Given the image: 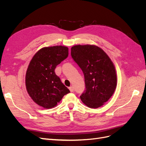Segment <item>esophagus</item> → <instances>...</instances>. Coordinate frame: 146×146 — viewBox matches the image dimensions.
Masks as SVG:
<instances>
[{
    "label": "esophagus",
    "instance_id": "34e87169",
    "mask_svg": "<svg viewBox=\"0 0 146 146\" xmlns=\"http://www.w3.org/2000/svg\"><path fill=\"white\" fill-rule=\"evenodd\" d=\"M69 90H70V92H74V88L72 87V86H70L69 88Z\"/></svg>",
    "mask_w": 146,
    "mask_h": 146
}]
</instances>
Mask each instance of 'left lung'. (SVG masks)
<instances>
[{
    "label": "left lung",
    "mask_w": 146,
    "mask_h": 146,
    "mask_svg": "<svg viewBox=\"0 0 146 146\" xmlns=\"http://www.w3.org/2000/svg\"><path fill=\"white\" fill-rule=\"evenodd\" d=\"M71 56L85 77L86 90L80 96L83 103L91 108L102 106L113 94L117 85L114 66L106 53L94 45H76Z\"/></svg>",
    "instance_id": "obj_1"
}]
</instances>
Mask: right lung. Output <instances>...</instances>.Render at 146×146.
Wrapping results in <instances>:
<instances>
[{
  "label": "right lung",
  "mask_w": 146,
  "mask_h": 146,
  "mask_svg": "<svg viewBox=\"0 0 146 146\" xmlns=\"http://www.w3.org/2000/svg\"><path fill=\"white\" fill-rule=\"evenodd\" d=\"M68 48L46 47L35 54L26 72V89L30 98L44 108L55 107L70 91L56 76L55 69L68 56Z\"/></svg>",
  "instance_id": "1"
}]
</instances>
